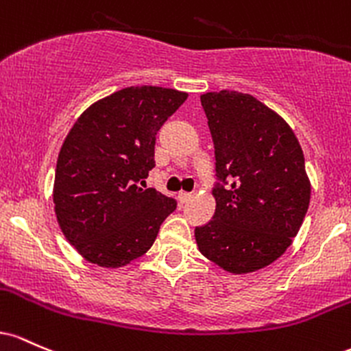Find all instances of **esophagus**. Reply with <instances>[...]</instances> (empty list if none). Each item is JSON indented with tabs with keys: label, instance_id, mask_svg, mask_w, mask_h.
Here are the masks:
<instances>
[{
	"label": "esophagus",
	"instance_id": "34e87169",
	"mask_svg": "<svg viewBox=\"0 0 351 351\" xmlns=\"http://www.w3.org/2000/svg\"><path fill=\"white\" fill-rule=\"evenodd\" d=\"M191 199H192V194H189V192H179V202L180 204H186Z\"/></svg>",
	"mask_w": 351,
	"mask_h": 351
}]
</instances>
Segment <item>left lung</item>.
Segmentation results:
<instances>
[{
  "label": "left lung",
  "mask_w": 351,
  "mask_h": 351,
  "mask_svg": "<svg viewBox=\"0 0 351 351\" xmlns=\"http://www.w3.org/2000/svg\"><path fill=\"white\" fill-rule=\"evenodd\" d=\"M215 149V214L195 227L200 254L230 274L270 265L290 247L310 204L303 151L290 125L250 94L200 96Z\"/></svg>",
  "instance_id": "left-lung-1"
}]
</instances>
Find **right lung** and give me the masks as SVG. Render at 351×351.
Listing matches in <instances>:
<instances>
[{
    "label": "right lung",
    "mask_w": 351,
    "mask_h": 351,
    "mask_svg": "<svg viewBox=\"0 0 351 351\" xmlns=\"http://www.w3.org/2000/svg\"><path fill=\"white\" fill-rule=\"evenodd\" d=\"M187 93L131 86L89 106L58 156L53 202L62 234L82 257L106 269L152 247L177 202L143 189L156 165V134Z\"/></svg>",
    "instance_id": "1"
}]
</instances>
